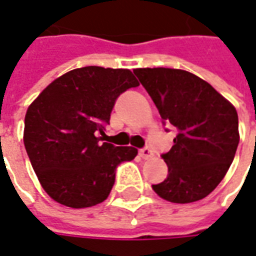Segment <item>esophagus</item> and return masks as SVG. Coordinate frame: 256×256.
<instances>
[{
    "label": "esophagus",
    "instance_id": "1",
    "mask_svg": "<svg viewBox=\"0 0 256 256\" xmlns=\"http://www.w3.org/2000/svg\"><path fill=\"white\" fill-rule=\"evenodd\" d=\"M138 155H140V158H142V159H145V160H146V159H150V158L154 156V152H152L150 148H144V150H140Z\"/></svg>",
    "mask_w": 256,
    "mask_h": 256
}]
</instances>
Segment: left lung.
<instances>
[{"instance_id": "left-lung-1", "label": "left lung", "mask_w": 256, "mask_h": 256, "mask_svg": "<svg viewBox=\"0 0 256 256\" xmlns=\"http://www.w3.org/2000/svg\"><path fill=\"white\" fill-rule=\"evenodd\" d=\"M164 124L177 128L174 145L162 158L168 167L163 182L152 185L172 203H192L224 180L240 141L238 116L225 97L194 74L174 68L134 70Z\"/></svg>"}]
</instances>
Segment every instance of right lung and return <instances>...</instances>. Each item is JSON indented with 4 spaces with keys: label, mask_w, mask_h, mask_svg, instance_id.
Returning a JSON list of instances; mask_svg holds the SVG:
<instances>
[{
    "label": "right lung",
    "mask_w": 256,
    "mask_h": 256,
    "mask_svg": "<svg viewBox=\"0 0 256 256\" xmlns=\"http://www.w3.org/2000/svg\"><path fill=\"white\" fill-rule=\"evenodd\" d=\"M130 70L89 66L68 71L42 90L24 118V146L42 188L58 203L84 208L104 202L115 170L133 146L100 144L115 101L138 86Z\"/></svg>",
    "instance_id": "right-lung-1"
}]
</instances>
